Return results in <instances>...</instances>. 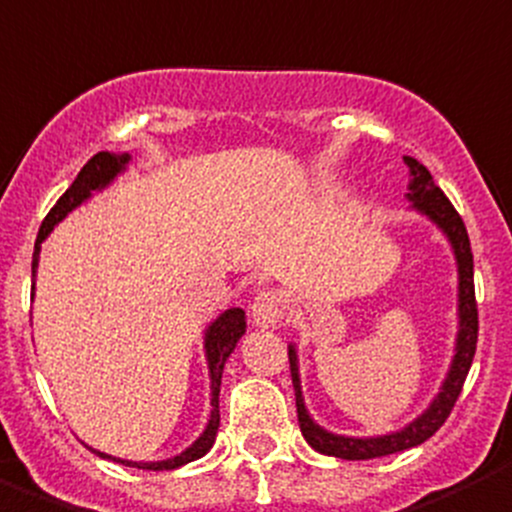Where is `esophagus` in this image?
<instances>
[{
	"label": "esophagus",
	"mask_w": 512,
	"mask_h": 512,
	"mask_svg": "<svg viewBox=\"0 0 512 512\" xmlns=\"http://www.w3.org/2000/svg\"><path fill=\"white\" fill-rule=\"evenodd\" d=\"M283 311H286L283 293L273 291V288H265V291L257 293L250 304L252 324H257V327H275L283 319Z\"/></svg>",
	"instance_id": "34e87169"
}]
</instances>
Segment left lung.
I'll use <instances>...</instances> for the list:
<instances>
[{
	"label": "left lung",
	"mask_w": 512,
	"mask_h": 512,
	"mask_svg": "<svg viewBox=\"0 0 512 512\" xmlns=\"http://www.w3.org/2000/svg\"><path fill=\"white\" fill-rule=\"evenodd\" d=\"M404 162H407L412 175L410 193H407V198L412 201V208L425 213L446 234L453 247V255H456V265H459V335H456V353H453L451 368H448V376L443 381L441 391H438V397L407 428L389 435H376V438H345V435H335L330 430L319 428L317 422L309 417L304 394H301L299 358H296V348L288 345V361H291V379L293 389H296V412H299L301 433H304L306 443L314 451L324 453V456H335V459H379V456L407 451V448H415L428 441L430 435H435V430L441 428L443 422L448 420V415H451L453 404H456L461 389H464L466 373H469L471 361H474V353H477L479 314L477 299H474V257H471L466 226L461 221L459 211L446 198V193L435 185L433 175L417 159L404 157Z\"/></svg>",
	"instance_id": "1"
}]
</instances>
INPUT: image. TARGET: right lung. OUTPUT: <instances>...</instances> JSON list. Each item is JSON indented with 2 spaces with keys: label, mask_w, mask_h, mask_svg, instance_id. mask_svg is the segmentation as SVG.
Here are the masks:
<instances>
[{
  "label": "right lung",
  "mask_w": 512,
  "mask_h": 512,
  "mask_svg": "<svg viewBox=\"0 0 512 512\" xmlns=\"http://www.w3.org/2000/svg\"><path fill=\"white\" fill-rule=\"evenodd\" d=\"M128 154H110V151H100L90 162L84 164L82 172L77 175V180L71 182V188L61 195L56 206L48 211V216L43 219L41 231H38V239H35V252H33V278L35 270H38V255H41V242L51 234V229L59 224L61 219H66V213H71L77 206H82L87 198L92 195V190H102L105 185L115 180V177L121 175L126 170L128 164ZM35 291V283H33ZM244 311L242 309H226L216 322H211V327L206 330V361H208V371H211V420H208L206 430L198 441L193 443L190 448L180 453V456H172L167 461H126V459H115V456H108V453L92 451L100 456V459H110L118 461L123 466H136V469H149V471H164V469H177L182 464H190V461L201 459L211 451L213 441H216V433H219V391H221V373H224V363L234 348H237L239 337L244 335Z\"/></svg>",
  "instance_id": "add662e5"
}]
</instances>
